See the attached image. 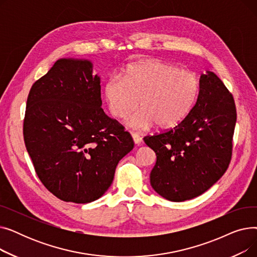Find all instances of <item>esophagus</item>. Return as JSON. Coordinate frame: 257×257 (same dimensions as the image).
Masks as SVG:
<instances>
[{
  "mask_svg": "<svg viewBox=\"0 0 257 257\" xmlns=\"http://www.w3.org/2000/svg\"><path fill=\"white\" fill-rule=\"evenodd\" d=\"M131 136H132L133 142H134V144H136V145H140V144L143 142V139L139 136L138 133H134V132H132V133H131Z\"/></svg>",
  "mask_w": 257,
  "mask_h": 257,
  "instance_id": "1",
  "label": "esophagus"
}]
</instances>
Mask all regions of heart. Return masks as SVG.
I'll return each mask as SVG.
<instances>
[{"instance_id": "heart-1", "label": "heart", "mask_w": 257, "mask_h": 257, "mask_svg": "<svg viewBox=\"0 0 257 257\" xmlns=\"http://www.w3.org/2000/svg\"><path fill=\"white\" fill-rule=\"evenodd\" d=\"M200 91L197 75L191 71L156 60L134 63L120 78L108 79L104 98L115 117L125 118L140 106L142 109L127 120L137 130L154 124L158 128L178 125L195 106Z\"/></svg>"}]
</instances>
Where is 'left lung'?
I'll return each instance as SVG.
<instances>
[{
  "instance_id": "left-lung-1",
  "label": "left lung",
  "mask_w": 257,
  "mask_h": 257,
  "mask_svg": "<svg viewBox=\"0 0 257 257\" xmlns=\"http://www.w3.org/2000/svg\"><path fill=\"white\" fill-rule=\"evenodd\" d=\"M191 112L163 133L145 137L156 154L150 173L153 190L173 202L194 199L226 172L232 153L236 109L232 94L221 79L207 71Z\"/></svg>"
}]
</instances>
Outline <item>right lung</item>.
<instances>
[{"instance_id": "1", "label": "right lung", "mask_w": 257, "mask_h": 257, "mask_svg": "<svg viewBox=\"0 0 257 257\" xmlns=\"http://www.w3.org/2000/svg\"><path fill=\"white\" fill-rule=\"evenodd\" d=\"M100 83L90 60L61 58L27 99V151L40 181L65 202L102 197L118 161L134 147L130 133L102 109Z\"/></svg>"}]
</instances>
